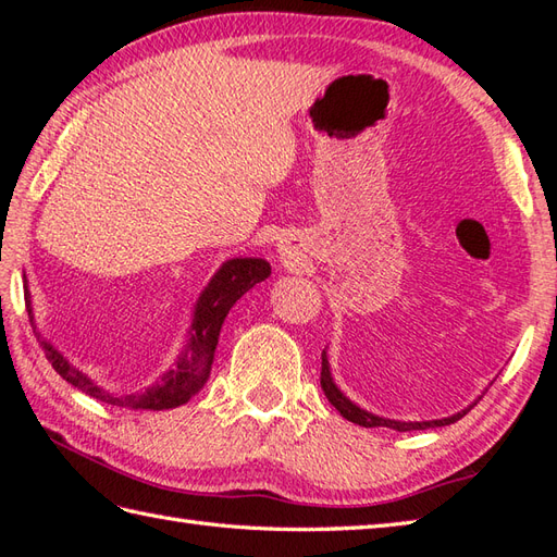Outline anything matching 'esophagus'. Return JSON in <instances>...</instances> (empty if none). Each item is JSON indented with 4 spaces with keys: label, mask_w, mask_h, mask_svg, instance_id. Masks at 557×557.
<instances>
[{
    "label": "esophagus",
    "mask_w": 557,
    "mask_h": 557,
    "mask_svg": "<svg viewBox=\"0 0 557 557\" xmlns=\"http://www.w3.org/2000/svg\"><path fill=\"white\" fill-rule=\"evenodd\" d=\"M277 253H280V260H282V263H292V260H297V258H299L297 246H294V242H289V239H285V242H280V244H277Z\"/></svg>",
    "instance_id": "esophagus-1"
}]
</instances>
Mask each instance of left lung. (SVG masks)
I'll list each match as a JSON object with an SVG mask.
<instances>
[{
    "mask_svg": "<svg viewBox=\"0 0 557 557\" xmlns=\"http://www.w3.org/2000/svg\"><path fill=\"white\" fill-rule=\"evenodd\" d=\"M321 385H323L325 397L330 399V405H333L347 421L357 423V425H363V429H377V425H385V429H393V431H399V433H405V431H425V429H437V425L455 423V421H459L461 417H465V413L481 399V397H479V399L474 401V405L465 407V409L453 413V417H447V419H433V421H397V419L377 417V413H371V411L361 409L359 405H354V401L335 385V377H333V373H330V361H327V351H325V349H323Z\"/></svg>",
    "mask_w": 557,
    "mask_h": 557,
    "instance_id": "1",
    "label": "left lung"
}]
</instances>
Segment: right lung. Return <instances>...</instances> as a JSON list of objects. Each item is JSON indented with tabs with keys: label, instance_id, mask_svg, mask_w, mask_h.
<instances>
[{
	"label": "right lung",
	"instance_id": "1",
	"mask_svg": "<svg viewBox=\"0 0 557 557\" xmlns=\"http://www.w3.org/2000/svg\"><path fill=\"white\" fill-rule=\"evenodd\" d=\"M265 277H270V263L263 258L224 260L215 275L210 277L206 289L200 292V297L194 306L188 339L180 357H176V361L172 363V369L164 371L158 381L148 385L146 389H138V393H128V395H114L110 389L100 387L88 373L76 369V366L71 363L64 354L52 345V342H47L38 330H35L33 301H30L26 275H23V289H26V311L30 318L33 333L40 339V347L45 351L47 361L52 363V369L62 375L66 383L81 389V393L90 395L92 399L108 401V405H114V407L160 411V409L182 407L203 389L212 371V359H215L224 318H227L232 306L239 301L248 289L256 287L258 282H263Z\"/></svg>",
	"mask_w": 557,
	"mask_h": 557
}]
</instances>
